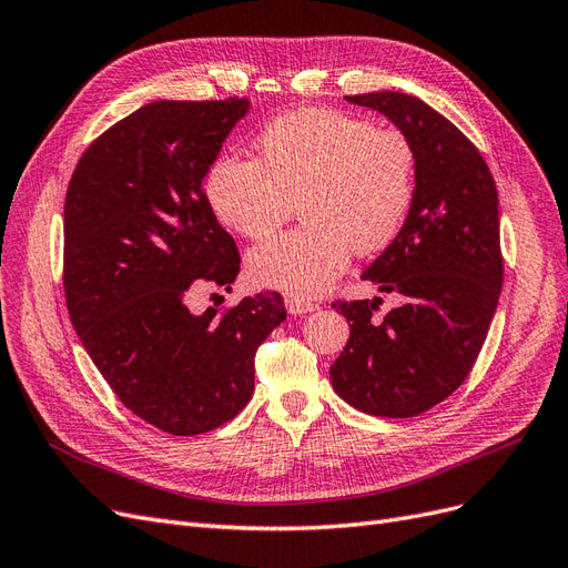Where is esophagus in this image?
<instances>
[{
	"label": "esophagus",
	"mask_w": 568,
	"mask_h": 568,
	"mask_svg": "<svg viewBox=\"0 0 568 568\" xmlns=\"http://www.w3.org/2000/svg\"><path fill=\"white\" fill-rule=\"evenodd\" d=\"M286 310L291 312L293 317H303V315H307V312H312L315 310L317 305L312 303V301H305V298H296V296H286Z\"/></svg>",
	"instance_id": "34e87169"
}]
</instances>
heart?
<instances>
[{
    "label": "heart",
    "instance_id": "heart-1",
    "mask_svg": "<svg viewBox=\"0 0 568 568\" xmlns=\"http://www.w3.org/2000/svg\"><path fill=\"white\" fill-rule=\"evenodd\" d=\"M418 187V152L399 129L341 110L286 112L258 139V162L225 158L206 173L219 221L248 240L277 232L298 204L303 227L251 248L248 277L310 298L334 284L355 248L383 251L404 230Z\"/></svg>",
    "mask_w": 568,
    "mask_h": 568
}]
</instances>
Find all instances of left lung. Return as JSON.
<instances>
[{
	"instance_id": "obj_1",
	"label": "left lung",
	"mask_w": 568,
	"mask_h": 568,
	"mask_svg": "<svg viewBox=\"0 0 568 568\" xmlns=\"http://www.w3.org/2000/svg\"><path fill=\"white\" fill-rule=\"evenodd\" d=\"M385 114L418 152L410 216L362 280L399 293L402 305L376 317L381 298L338 301L349 338L331 366L338 397L364 414L410 418L454 395L470 374L503 286L498 192L467 135L416 95H345Z\"/></svg>"
}]
</instances>
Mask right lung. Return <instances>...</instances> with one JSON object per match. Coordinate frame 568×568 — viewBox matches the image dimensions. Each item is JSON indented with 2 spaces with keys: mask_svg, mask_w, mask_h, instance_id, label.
<instances>
[{
  "mask_svg": "<svg viewBox=\"0 0 568 568\" xmlns=\"http://www.w3.org/2000/svg\"><path fill=\"white\" fill-rule=\"evenodd\" d=\"M246 112V98L148 103L87 148L65 194L70 322L120 402L175 437L240 414L256 349L286 320L277 291L190 312L194 291L240 275L202 181Z\"/></svg>",
  "mask_w": 568,
  "mask_h": 568,
  "instance_id": "1",
  "label": "right lung"
}]
</instances>
